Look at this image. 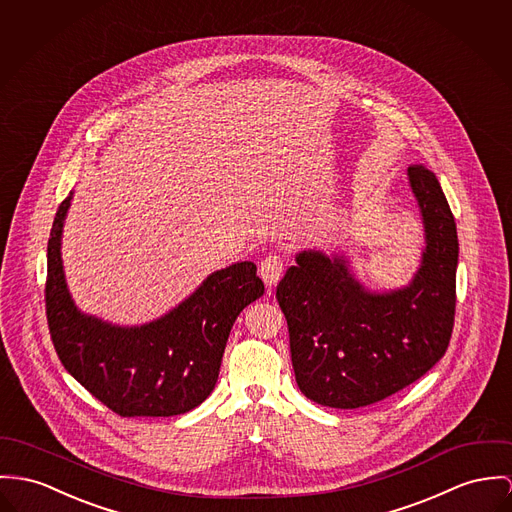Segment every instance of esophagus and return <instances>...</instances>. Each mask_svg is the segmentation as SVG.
<instances>
[{"mask_svg": "<svg viewBox=\"0 0 512 512\" xmlns=\"http://www.w3.org/2000/svg\"><path fill=\"white\" fill-rule=\"evenodd\" d=\"M282 271H284V263H282V259L278 255L265 257L261 261V267H259V275L263 278L267 288L275 286L276 282L280 280V276H282Z\"/></svg>", "mask_w": 512, "mask_h": 512, "instance_id": "obj_1", "label": "esophagus"}]
</instances>
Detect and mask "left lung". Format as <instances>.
<instances>
[{"instance_id":"8db88e82","label":"left lung","mask_w":512,"mask_h":512,"mask_svg":"<svg viewBox=\"0 0 512 512\" xmlns=\"http://www.w3.org/2000/svg\"><path fill=\"white\" fill-rule=\"evenodd\" d=\"M425 245L411 280L362 282L347 251L302 249L276 286L300 392L319 405L356 409L403 390L444 356L456 308L458 234L431 169L411 165Z\"/></svg>"}]
</instances>
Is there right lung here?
<instances>
[{"label": "right lung", "instance_id": "1", "mask_svg": "<svg viewBox=\"0 0 512 512\" xmlns=\"http://www.w3.org/2000/svg\"><path fill=\"white\" fill-rule=\"evenodd\" d=\"M74 191L60 204L48 239L46 314L54 349L79 384L120 417H173L212 394L239 312L263 296L251 261L206 276L169 312L118 325L81 312L62 261V234Z\"/></svg>", "mask_w": 512, "mask_h": 512}]
</instances>
